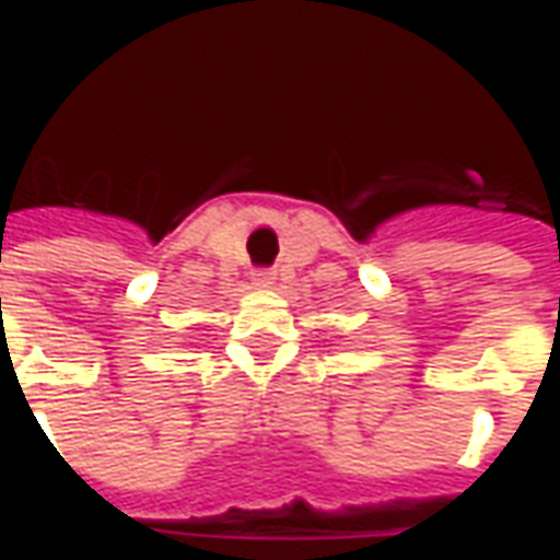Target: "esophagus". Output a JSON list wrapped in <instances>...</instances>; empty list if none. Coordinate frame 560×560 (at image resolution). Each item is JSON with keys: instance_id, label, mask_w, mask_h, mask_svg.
<instances>
[{"instance_id": "obj_1", "label": "esophagus", "mask_w": 560, "mask_h": 560, "mask_svg": "<svg viewBox=\"0 0 560 560\" xmlns=\"http://www.w3.org/2000/svg\"><path fill=\"white\" fill-rule=\"evenodd\" d=\"M252 281H255L257 288H269V284L276 281V272H272V269H255V272H252Z\"/></svg>"}]
</instances>
